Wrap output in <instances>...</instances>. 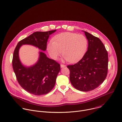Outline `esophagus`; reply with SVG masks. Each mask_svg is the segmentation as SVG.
I'll return each instance as SVG.
<instances>
[{
  "label": "esophagus",
  "mask_w": 122,
  "mask_h": 122,
  "mask_svg": "<svg viewBox=\"0 0 122 122\" xmlns=\"http://www.w3.org/2000/svg\"><path fill=\"white\" fill-rule=\"evenodd\" d=\"M60 66H61V68H63V67H66V65H63V64H61V65H60Z\"/></svg>",
  "instance_id": "obj_1"
}]
</instances>
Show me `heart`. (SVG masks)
<instances>
[{"mask_svg": "<svg viewBox=\"0 0 122 122\" xmlns=\"http://www.w3.org/2000/svg\"><path fill=\"white\" fill-rule=\"evenodd\" d=\"M87 47V39L83 35L64 32L56 36L53 41L48 43L47 50L54 60L57 59L63 54L65 60L75 63L83 57Z\"/></svg>", "mask_w": 122, "mask_h": 122, "instance_id": "b5f03b06", "label": "heart"}]
</instances>
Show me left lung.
I'll use <instances>...</instances> for the list:
<instances>
[{
  "label": "left lung",
  "instance_id": "1",
  "mask_svg": "<svg viewBox=\"0 0 122 122\" xmlns=\"http://www.w3.org/2000/svg\"><path fill=\"white\" fill-rule=\"evenodd\" d=\"M84 32L88 42L87 51L79 62L67 67L70 70L72 86L79 91L87 92L97 88L106 78L108 57L101 40L88 32Z\"/></svg>",
  "mask_w": 122,
  "mask_h": 122
}]
</instances>
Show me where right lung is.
<instances>
[{
  "label": "right lung",
  "instance_id": "1",
  "mask_svg": "<svg viewBox=\"0 0 122 122\" xmlns=\"http://www.w3.org/2000/svg\"><path fill=\"white\" fill-rule=\"evenodd\" d=\"M56 31L34 32L19 41L14 51L12 66L17 80L24 90L31 94L41 96L50 92L55 85L60 65L40 51L38 60L35 65L25 66L19 59V48L23 45H29L45 51L49 36Z\"/></svg>",
  "mask_w": 122,
  "mask_h": 122
}]
</instances>
